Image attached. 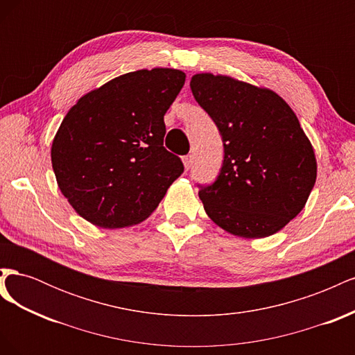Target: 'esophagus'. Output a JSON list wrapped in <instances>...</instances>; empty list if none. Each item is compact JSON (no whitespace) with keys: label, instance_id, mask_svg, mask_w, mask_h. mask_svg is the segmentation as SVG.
Instances as JSON below:
<instances>
[{"label":"esophagus","instance_id":"1","mask_svg":"<svg viewBox=\"0 0 355 355\" xmlns=\"http://www.w3.org/2000/svg\"><path fill=\"white\" fill-rule=\"evenodd\" d=\"M184 164H185V168L189 170L192 167V164H194V155H185L184 157Z\"/></svg>","mask_w":355,"mask_h":355}]
</instances>
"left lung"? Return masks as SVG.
Wrapping results in <instances>:
<instances>
[{"instance_id": "1", "label": "left lung", "mask_w": 355, "mask_h": 355, "mask_svg": "<svg viewBox=\"0 0 355 355\" xmlns=\"http://www.w3.org/2000/svg\"><path fill=\"white\" fill-rule=\"evenodd\" d=\"M191 90L223 142L218 178L198 196L209 218L245 239L280 231L297 216L314 188V149L290 106L271 90L211 73Z\"/></svg>"}]
</instances>
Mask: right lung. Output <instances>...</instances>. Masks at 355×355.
<instances>
[{
	"label": "right lung",
	"mask_w": 355,
	"mask_h": 355,
	"mask_svg": "<svg viewBox=\"0 0 355 355\" xmlns=\"http://www.w3.org/2000/svg\"><path fill=\"white\" fill-rule=\"evenodd\" d=\"M185 84L178 69L120 75L73 105L51 145L58 185L81 218L101 228L145 220L184 173L163 146L164 114Z\"/></svg>",
	"instance_id": "add662e5"
}]
</instances>
